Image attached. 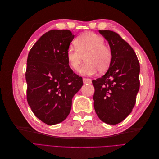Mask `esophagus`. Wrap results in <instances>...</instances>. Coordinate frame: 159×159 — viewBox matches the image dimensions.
<instances>
[{
	"mask_svg": "<svg viewBox=\"0 0 159 159\" xmlns=\"http://www.w3.org/2000/svg\"><path fill=\"white\" fill-rule=\"evenodd\" d=\"M83 82L84 84H91V80L89 78H83Z\"/></svg>",
	"mask_w": 159,
	"mask_h": 159,
	"instance_id": "34e87169",
	"label": "esophagus"
}]
</instances>
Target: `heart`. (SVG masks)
<instances>
[{"mask_svg": "<svg viewBox=\"0 0 159 159\" xmlns=\"http://www.w3.org/2000/svg\"><path fill=\"white\" fill-rule=\"evenodd\" d=\"M104 43V38L93 32H86L79 35L74 40V45H70L66 51L70 68L78 70L85 57L86 63L80 70L81 75H93L98 70L100 73L106 71L111 64L113 54Z\"/></svg>", "mask_w": 159, "mask_h": 159, "instance_id": "1", "label": "heart"}]
</instances>
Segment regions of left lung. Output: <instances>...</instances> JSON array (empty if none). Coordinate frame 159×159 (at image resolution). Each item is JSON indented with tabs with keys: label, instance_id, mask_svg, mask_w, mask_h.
I'll return each mask as SVG.
<instances>
[{
	"label": "left lung",
	"instance_id": "8db88e82",
	"mask_svg": "<svg viewBox=\"0 0 159 159\" xmlns=\"http://www.w3.org/2000/svg\"><path fill=\"white\" fill-rule=\"evenodd\" d=\"M99 32L108 41L113 59L106 74L92 81L94 108L102 121L116 125L131 113L135 105L140 87V65L131 46L117 33Z\"/></svg>",
	"mask_w": 159,
	"mask_h": 159
}]
</instances>
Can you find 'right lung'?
I'll return each instance as SVG.
<instances>
[{
	"instance_id": "add662e5",
	"label": "right lung",
	"mask_w": 159,
	"mask_h": 159,
	"mask_svg": "<svg viewBox=\"0 0 159 159\" xmlns=\"http://www.w3.org/2000/svg\"><path fill=\"white\" fill-rule=\"evenodd\" d=\"M74 38L69 30H51L38 39L28 56L27 102L34 114L49 125L66 119L72 98L83 85L82 78L74 73L66 57Z\"/></svg>"
}]
</instances>
